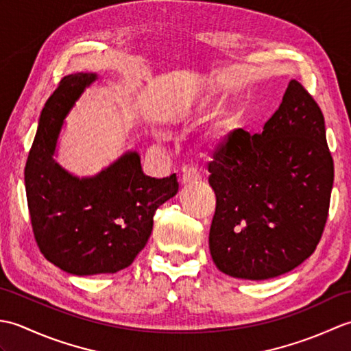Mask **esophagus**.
I'll use <instances>...</instances> for the list:
<instances>
[{
  "mask_svg": "<svg viewBox=\"0 0 351 351\" xmlns=\"http://www.w3.org/2000/svg\"><path fill=\"white\" fill-rule=\"evenodd\" d=\"M202 180L199 171L196 169H185L184 173L181 176V184L182 185H189V184H195Z\"/></svg>",
  "mask_w": 351,
  "mask_h": 351,
  "instance_id": "obj_1",
  "label": "esophagus"
}]
</instances>
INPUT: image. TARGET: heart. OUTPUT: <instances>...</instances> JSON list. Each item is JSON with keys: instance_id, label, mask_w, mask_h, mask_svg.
<instances>
[{"instance_id": "b5f03b06", "label": "heart", "mask_w": 351, "mask_h": 351, "mask_svg": "<svg viewBox=\"0 0 351 351\" xmlns=\"http://www.w3.org/2000/svg\"><path fill=\"white\" fill-rule=\"evenodd\" d=\"M213 104V93L211 92H200L197 95L193 96L190 99L182 101L180 106L176 108H173L167 114V121L170 123H185L189 122L190 119H193L195 116L200 114L202 111H205L208 107ZM232 117H225L221 121L219 131L213 132V143H220V141L225 140L226 132L232 125Z\"/></svg>"}]
</instances>
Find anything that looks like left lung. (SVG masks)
I'll return each instance as SVG.
<instances>
[{"mask_svg":"<svg viewBox=\"0 0 351 351\" xmlns=\"http://www.w3.org/2000/svg\"><path fill=\"white\" fill-rule=\"evenodd\" d=\"M208 164L215 193L210 252L220 271L264 280L288 273L322 240L333 187L324 116L291 80L261 134L234 130Z\"/></svg>","mask_w":351,"mask_h":351,"instance_id":"left-lung-1","label":"left lung"}]
</instances>
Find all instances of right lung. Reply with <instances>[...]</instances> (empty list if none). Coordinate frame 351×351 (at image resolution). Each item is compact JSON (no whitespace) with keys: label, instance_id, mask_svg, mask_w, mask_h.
<instances>
[{"label":"right lung","instance_id":"obj_1","mask_svg":"<svg viewBox=\"0 0 351 351\" xmlns=\"http://www.w3.org/2000/svg\"><path fill=\"white\" fill-rule=\"evenodd\" d=\"M95 73L64 77L40 113L25 164L27 204L43 256L77 276L130 267L152 232L156 208L178 193L176 175L143 173L137 152H126L93 178H75L52 158L57 136Z\"/></svg>","mask_w":351,"mask_h":351}]
</instances>
